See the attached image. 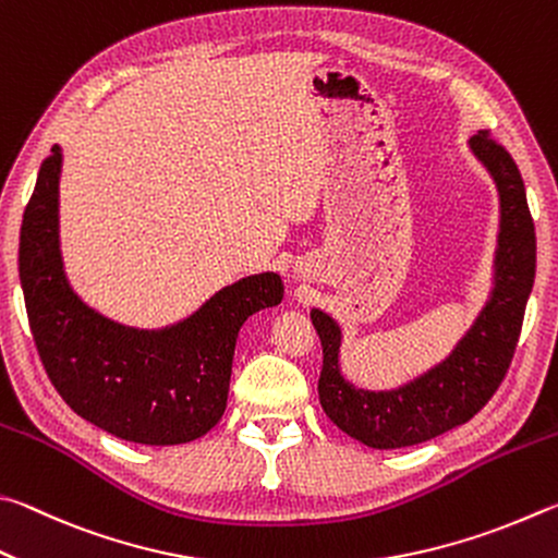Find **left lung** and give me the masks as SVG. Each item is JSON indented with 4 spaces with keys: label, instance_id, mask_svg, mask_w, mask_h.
Masks as SVG:
<instances>
[{
    "label": "left lung",
    "instance_id": "1",
    "mask_svg": "<svg viewBox=\"0 0 558 558\" xmlns=\"http://www.w3.org/2000/svg\"><path fill=\"white\" fill-rule=\"evenodd\" d=\"M468 146L495 183L500 228L490 294L451 353L395 389L357 387L340 367L343 328L326 311L311 308L324 345L320 407L340 432L379 451L424 444L471 422L500 387L520 338L536 269V238L524 181L512 156L487 132L471 136Z\"/></svg>",
    "mask_w": 558,
    "mask_h": 558
}]
</instances>
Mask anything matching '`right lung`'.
I'll use <instances>...</instances> for the list:
<instances>
[{"mask_svg": "<svg viewBox=\"0 0 558 558\" xmlns=\"http://www.w3.org/2000/svg\"><path fill=\"white\" fill-rule=\"evenodd\" d=\"M61 169L63 149L56 144L38 169L19 234V279L48 379L77 416L122 441H195L228 407L242 324L281 304L284 281L277 271L252 274L163 328L117 324L68 281L58 225Z\"/></svg>", "mask_w": 558, "mask_h": 558, "instance_id": "add662e5", "label": "right lung"}]
</instances>
